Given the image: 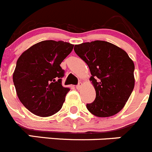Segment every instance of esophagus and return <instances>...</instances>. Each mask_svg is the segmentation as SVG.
<instances>
[{
    "instance_id": "esophagus-1",
    "label": "esophagus",
    "mask_w": 152,
    "mask_h": 152,
    "mask_svg": "<svg viewBox=\"0 0 152 152\" xmlns=\"http://www.w3.org/2000/svg\"><path fill=\"white\" fill-rule=\"evenodd\" d=\"M82 86H83V83H79V84H78V86H76V89H77V90H79V89L82 88Z\"/></svg>"
}]
</instances>
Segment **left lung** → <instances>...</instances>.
I'll use <instances>...</instances> for the list:
<instances>
[{
	"instance_id": "1",
	"label": "left lung",
	"mask_w": 152,
	"mask_h": 152,
	"mask_svg": "<svg viewBox=\"0 0 152 152\" xmlns=\"http://www.w3.org/2000/svg\"><path fill=\"white\" fill-rule=\"evenodd\" d=\"M74 51L88 66L96 98L86 105L92 115L110 117L121 111L135 85L134 64L124 49L102 40L75 45Z\"/></svg>"
}]
</instances>
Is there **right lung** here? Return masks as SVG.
<instances>
[{
    "label": "right lung",
    "mask_w": 152,
    "mask_h": 152,
    "mask_svg": "<svg viewBox=\"0 0 152 152\" xmlns=\"http://www.w3.org/2000/svg\"><path fill=\"white\" fill-rule=\"evenodd\" d=\"M74 45L64 41L44 40L19 56L12 75L17 96L31 113L39 117L53 115L61 109L69 91L61 85L60 64Z\"/></svg>",
    "instance_id": "1"
}]
</instances>
